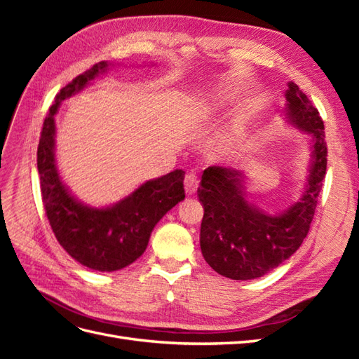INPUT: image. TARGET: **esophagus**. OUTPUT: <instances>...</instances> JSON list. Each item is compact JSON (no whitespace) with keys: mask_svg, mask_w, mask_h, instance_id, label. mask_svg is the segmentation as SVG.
I'll return each instance as SVG.
<instances>
[{"mask_svg":"<svg viewBox=\"0 0 359 359\" xmlns=\"http://www.w3.org/2000/svg\"><path fill=\"white\" fill-rule=\"evenodd\" d=\"M198 187H199L198 177L194 175V173H189V175H186V180H184V189H186V193L191 196V194L196 193Z\"/></svg>","mask_w":359,"mask_h":359,"instance_id":"obj_1","label":"esophagus"}]
</instances>
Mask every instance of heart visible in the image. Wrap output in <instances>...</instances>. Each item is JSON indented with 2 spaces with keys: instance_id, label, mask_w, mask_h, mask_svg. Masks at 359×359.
<instances>
[{
  "instance_id": "1",
  "label": "heart",
  "mask_w": 359,
  "mask_h": 359,
  "mask_svg": "<svg viewBox=\"0 0 359 359\" xmlns=\"http://www.w3.org/2000/svg\"><path fill=\"white\" fill-rule=\"evenodd\" d=\"M227 95L220 93L219 95H214L212 99L208 102H205L202 104V115L212 118L217 114H219L220 109H223V106L226 103ZM247 144V132L245 127L241 123H232L229 127L226 128L224 135L219 140V144L215 147L214 151V157L215 158H227L233 154H236L238 151H241Z\"/></svg>"
}]
</instances>
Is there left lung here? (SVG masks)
Masks as SVG:
<instances>
[{
  "mask_svg": "<svg viewBox=\"0 0 359 359\" xmlns=\"http://www.w3.org/2000/svg\"><path fill=\"white\" fill-rule=\"evenodd\" d=\"M287 123L310 135V166L298 202L268 214L248 201L245 175L232 168L203 170L198 196L203 206L201 250L215 273L232 280H253L285 262L302 244L316 210L327 173L323 121L309 97L289 82L285 93Z\"/></svg>",
  "mask_w": 359,
  "mask_h": 359,
  "instance_id": "8db88e82",
  "label": "left lung"
}]
</instances>
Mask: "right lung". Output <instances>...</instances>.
<instances>
[{
    "label": "right lung",
    "instance_id": "obj_1",
    "mask_svg": "<svg viewBox=\"0 0 359 359\" xmlns=\"http://www.w3.org/2000/svg\"><path fill=\"white\" fill-rule=\"evenodd\" d=\"M109 70L102 61L79 74L57 94L41 128L37 149L41 199L58 243L86 268L111 273L144 255L154 226L184 201V170L149 180L119 202L95 208L76 199L62 182L55 158V115L60 104Z\"/></svg>",
    "mask_w": 359,
    "mask_h": 359
}]
</instances>
